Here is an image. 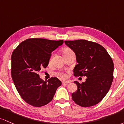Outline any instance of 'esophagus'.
Segmentation results:
<instances>
[{
	"label": "esophagus",
	"mask_w": 124,
	"mask_h": 124,
	"mask_svg": "<svg viewBox=\"0 0 124 124\" xmlns=\"http://www.w3.org/2000/svg\"><path fill=\"white\" fill-rule=\"evenodd\" d=\"M62 84H69V83H70V82L69 81H66V80H64L62 81Z\"/></svg>",
	"instance_id": "34e87169"
}]
</instances>
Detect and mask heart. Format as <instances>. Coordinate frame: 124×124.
Wrapping results in <instances>:
<instances>
[{
    "label": "heart",
    "instance_id": "heart-1",
    "mask_svg": "<svg viewBox=\"0 0 124 124\" xmlns=\"http://www.w3.org/2000/svg\"><path fill=\"white\" fill-rule=\"evenodd\" d=\"M71 52H73V51H72L71 49H70V48H68V47H65V48H64L62 49V54H63L64 56L67 55L68 54L70 53ZM55 75L61 77H66V74L64 73H62V72H57V73H55Z\"/></svg>",
    "mask_w": 124,
    "mask_h": 124
}]
</instances>
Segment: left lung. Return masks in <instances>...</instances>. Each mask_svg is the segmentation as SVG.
I'll return each mask as SVG.
<instances>
[{
    "instance_id": "8db88e82",
    "label": "left lung",
    "mask_w": 124,
    "mask_h": 124,
    "mask_svg": "<svg viewBox=\"0 0 124 124\" xmlns=\"http://www.w3.org/2000/svg\"><path fill=\"white\" fill-rule=\"evenodd\" d=\"M65 44L75 53L77 64L74 76L87 77L79 83L72 99L77 105L89 107L99 103L110 88L114 74V63L106 50L100 44L86 40L65 41Z\"/></svg>"
}]
</instances>
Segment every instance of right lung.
<instances>
[{
  "instance_id": "right-lung-1",
  "label": "right lung",
  "mask_w": 124,
  "mask_h": 124,
  "mask_svg": "<svg viewBox=\"0 0 124 124\" xmlns=\"http://www.w3.org/2000/svg\"><path fill=\"white\" fill-rule=\"evenodd\" d=\"M62 43L63 40L28 39L12 53V80L19 94L27 104L36 107L46 105L62 85L57 78L43 81L38 73L48 66L51 52Z\"/></svg>"
}]
</instances>
